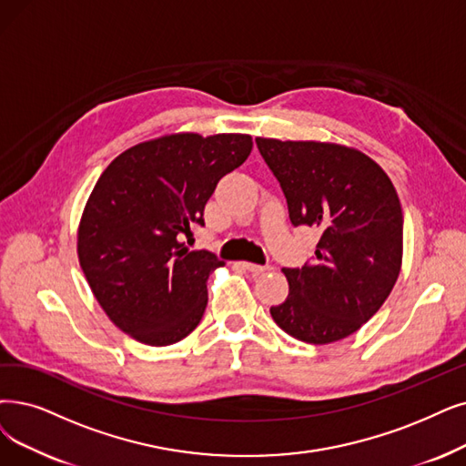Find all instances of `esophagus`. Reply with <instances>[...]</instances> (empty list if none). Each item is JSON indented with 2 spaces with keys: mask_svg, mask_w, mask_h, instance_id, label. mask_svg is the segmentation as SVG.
<instances>
[{
  "mask_svg": "<svg viewBox=\"0 0 466 466\" xmlns=\"http://www.w3.org/2000/svg\"><path fill=\"white\" fill-rule=\"evenodd\" d=\"M243 268L247 269V271H250V273H266V271H269L271 269V266H258V264H252V262H243Z\"/></svg>",
  "mask_w": 466,
  "mask_h": 466,
  "instance_id": "34e87169",
  "label": "esophagus"
}]
</instances>
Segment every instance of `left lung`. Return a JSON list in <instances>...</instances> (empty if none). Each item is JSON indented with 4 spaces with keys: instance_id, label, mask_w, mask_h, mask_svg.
Instances as JSON below:
<instances>
[{
    "instance_id": "obj_1",
    "label": "left lung",
    "mask_w": 466,
    "mask_h": 466,
    "mask_svg": "<svg viewBox=\"0 0 466 466\" xmlns=\"http://www.w3.org/2000/svg\"><path fill=\"white\" fill-rule=\"evenodd\" d=\"M277 177L292 226L321 233L302 268H283L289 296L271 306L292 339L330 344L361 329L392 292L401 269L403 214L392 181L353 147L256 137Z\"/></svg>"
}]
</instances>
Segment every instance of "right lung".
Wrapping results in <instances>:
<instances>
[{"label":"right lung","instance_id":"1","mask_svg":"<svg viewBox=\"0 0 466 466\" xmlns=\"http://www.w3.org/2000/svg\"><path fill=\"white\" fill-rule=\"evenodd\" d=\"M252 151L247 134H172L129 147L106 166L78 228V259L99 306L148 346L179 342L200 323L208 275L223 262L181 235L204 226L218 181Z\"/></svg>","mask_w":466,"mask_h":466}]
</instances>
